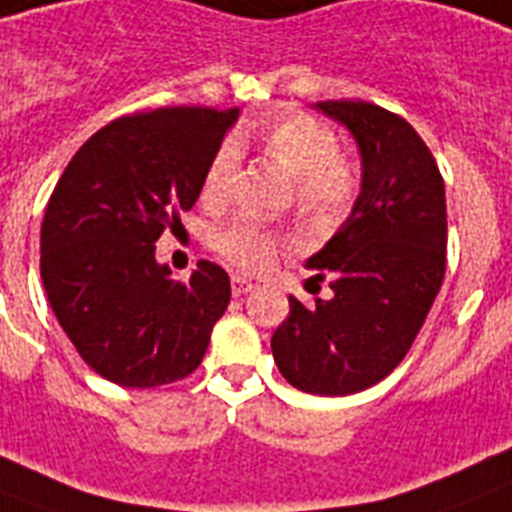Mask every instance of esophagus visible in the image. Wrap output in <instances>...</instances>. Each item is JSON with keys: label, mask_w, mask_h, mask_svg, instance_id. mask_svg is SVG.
<instances>
[{"label": "esophagus", "mask_w": 512, "mask_h": 512, "mask_svg": "<svg viewBox=\"0 0 512 512\" xmlns=\"http://www.w3.org/2000/svg\"><path fill=\"white\" fill-rule=\"evenodd\" d=\"M252 289H255V283L252 281H247V278H242V276H231V294L234 296H244L247 291H252Z\"/></svg>", "instance_id": "34e87169"}]
</instances>
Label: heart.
I'll list each match as a JSON object with an SVG mask.
<instances>
[{
    "label": "heart",
    "instance_id": "obj_1",
    "mask_svg": "<svg viewBox=\"0 0 512 512\" xmlns=\"http://www.w3.org/2000/svg\"><path fill=\"white\" fill-rule=\"evenodd\" d=\"M260 148L294 176L296 205L312 221H333L354 205L359 195L356 163L338 153V135L312 114H281L255 132ZM236 150L223 143L210 156L203 174L205 200H221L231 184ZM216 249L242 270H265L278 255L281 239L252 218H239L216 234Z\"/></svg>",
    "mask_w": 512,
    "mask_h": 512
}]
</instances>
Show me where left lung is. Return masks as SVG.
Here are the masks:
<instances>
[{"label":"left lung","mask_w":512,"mask_h":512,"mask_svg":"<svg viewBox=\"0 0 512 512\" xmlns=\"http://www.w3.org/2000/svg\"><path fill=\"white\" fill-rule=\"evenodd\" d=\"M362 150V195L349 221L307 260L333 299L304 307L270 338L281 375L304 393L351 395L409 354L445 278V182L409 122L367 101H320Z\"/></svg>","instance_id":"left-lung-1"}]
</instances>
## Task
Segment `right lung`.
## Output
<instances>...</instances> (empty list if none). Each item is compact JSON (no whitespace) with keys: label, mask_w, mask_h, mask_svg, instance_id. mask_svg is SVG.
I'll list each match as a JSON object with an SVG mask.
<instances>
[{"label":"right lung","mask_w":512,"mask_h":512,"mask_svg":"<svg viewBox=\"0 0 512 512\" xmlns=\"http://www.w3.org/2000/svg\"><path fill=\"white\" fill-rule=\"evenodd\" d=\"M236 109L169 106L114 119L88 137L51 192L41 223V278L59 325L90 369L124 388L192 375L229 307L221 265L190 281L156 263L182 226Z\"/></svg>","instance_id":"right-lung-1"}]
</instances>
